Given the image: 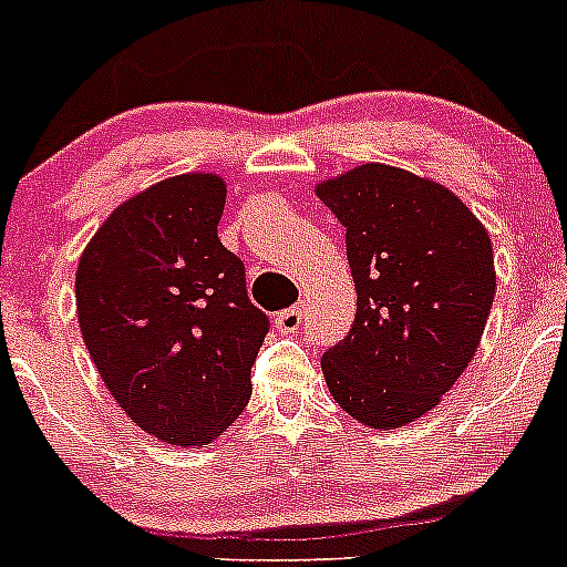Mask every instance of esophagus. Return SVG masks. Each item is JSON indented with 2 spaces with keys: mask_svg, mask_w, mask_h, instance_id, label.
Instances as JSON below:
<instances>
[{
  "mask_svg": "<svg viewBox=\"0 0 567 567\" xmlns=\"http://www.w3.org/2000/svg\"><path fill=\"white\" fill-rule=\"evenodd\" d=\"M274 323H277V329L282 331V334H293V331H299L301 326H305V305H296V307H288V310L277 312Z\"/></svg>",
  "mask_w": 567,
  "mask_h": 567,
  "instance_id": "esophagus-1",
  "label": "esophagus"
}]
</instances>
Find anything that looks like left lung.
Returning <instances> with one entry per match:
<instances>
[{
	"mask_svg": "<svg viewBox=\"0 0 567 567\" xmlns=\"http://www.w3.org/2000/svg\"><path fill=\"white\" fill-rule=\"evenodd\" d=\"M346 227L357 318L320 359L331 398L370 427L420 420L461 379L496 293L494 249L450 188L386 164L318 186Z\"/></svg>",
	"mask_w": 567,
	"mask_h": 567,
	"instance_id": "obj_1",
	"label": "left lung"
}]
</instances>
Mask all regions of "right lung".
I'll list each match as a JSON object with an SVG mask.
<instances>
[{
  "label": "right lung",
  "instance_id": "add662e5",
  "mask_svg": "<svg viewBox=\"0 0 567 567\" xmlns=\"http://www.w3.org/2000/svg\"><path fill=\"white\" fill-rule=\"evenodd\" d=\"M225 181L175 175L112 210L76 268L84 346L145 433L199 447L238 420L268 316L219 241Z\"/></svg>",
  "mask_w": 567,
  "mask_h": 567
}]
</instances>
